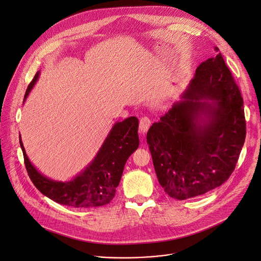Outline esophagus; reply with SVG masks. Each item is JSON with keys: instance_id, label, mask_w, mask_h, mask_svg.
I'll list each match as a JSON object with an SVG mask.
<instances>
[{"instance_id": "34e87169", "label": "esophagus", "mask_w": 261, "mask_h": 261, "mask_svg": "<svg viewBox=\"0 0 261 261\" xmlns=\"http://www.w3.org/2000/svg\"><path fill=\"white\" fill-rule=\"evenodd\" d=\"M150 125H151V120H150L149 117L144 116V117H142L140 119V130H141L142 134L147 133V130L149 129Z\"/></svg>"}]
</instances>
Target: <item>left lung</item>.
<instances>
[{
	"mask_svg": "<svg viewBox=\"0 0 261 261\" xmlns=\"http://www.w3.org/2000/svg\"><path fill=\"white\" fill-rule=\"evenodd\" d=\"M202 62L176 103L147 133L156 176L176 199L223 184L246 138L243 97L219 49Z\"/></svg>",
	"mask_w": 261,
	"mask_h": 261,
	"instance_id": "1",
	"label": "left lung"
}]
</instances>
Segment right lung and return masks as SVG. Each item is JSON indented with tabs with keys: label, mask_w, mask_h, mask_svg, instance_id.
<instances>
[{
	"label": "right lung",
	"mask_w": 261,
	"mask_h": 261,
	"mask_svg": "<svg viewBox=\"0 0 261 261\" xmlns=\"http://www.w3.org/2000/svg\"><path fill=\"white\" fill-rule=\"evenodd\" d=\"M38 77L39 72L29 84L24 100ZM138 126L135 116L116 122L94 160L77 177L66 182L54 181L39 173L29 161L20 139L27 172L42 194L61 204L80 209L107 204L115 196L127 159L139 147Z\"/></svg>",
	"instance_id": "1"
}]
</instances>
